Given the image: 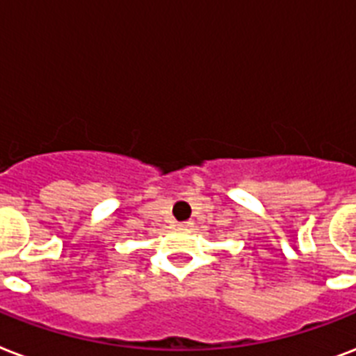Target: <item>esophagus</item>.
<instances>
[{"mask_svg":"<svg viewBox=\"0 0 356 356\" xmlns=\"http://www.w3.org/2000/svg\"><path fill=\"white\" fill-rule=\"evenodd\" d=\"M176 227L180 228V230H187V228L193 227V221H184V222H178Z\"/></svg>","mask_w":356,"mask_h":356,"instance_id":"34e87169","label":"esophagus"}]
</instances>
